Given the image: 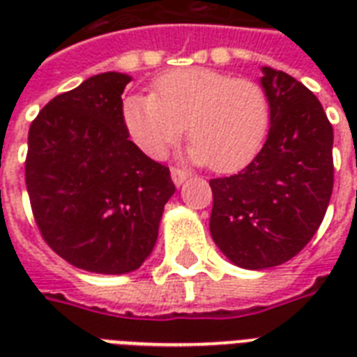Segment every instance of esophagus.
Segmentation results:
<instances>
[{
  "mask_svg": "<svg viewBox=\"0 0 357 357\" xmlns=\"http://www.w3.org/2000/svg\"><path fill=\"white\" fill-rule=\"evenodd\" d=\"M170 174H172V181L176 185H181L185 181V179L189 178V172L185 170V168H179V167H172L170 168Z\"/></svg>",
  "mask_w": 357,
  "mask_h": 357,
  "instance_id": "esophagus-1",
  "label": "esophagus"
}]
</instances>
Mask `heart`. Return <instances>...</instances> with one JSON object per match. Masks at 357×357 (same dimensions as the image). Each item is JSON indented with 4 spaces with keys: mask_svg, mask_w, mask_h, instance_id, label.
<instances>
[{
    "mask_svg": "<svg viewBox=\"0 0 357 357\" xmlns=\"http://www.w3.org/2000/svg\"><path fill=\"white\" fill-rule=\"evenodd\" d=\"M122 116L146 155H167L187 126L190 159L228 172L246 165L263 146L271 103L257 81L211 68H183L157 77L153 94L126 98Z\"/></svg>",
    "mask_w": 357,
    "mask_h": 357,
    "instance_id": "1",
    "label": "heart"
}]
</instances>
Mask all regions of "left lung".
<instances>
[{"label":"left lung","instance_id":"8db88e82","mask_svg":"<svg viewBox=\"0 0 357 357\" xmlns=\"http://www.w3.org/2000/svg\"><path fill=\"white\" fill-rule=\"evenodd\" d=\"M271 129L248 167L209 181L213 241L250 271L282 265L317 234L333 189V129L321 102L282 70L263 66Z\"/></svg>","mask_w":357,"mask_h":357}]
</instances>
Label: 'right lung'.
Wrapping results in <instances>:
<instances>
[{
	"label": "right lung",
	"instance_id": "obj_1",
	"mask_svg": "<svg viewBox=\"0 0 357 357\" xmlns=\"http://www.w3.org/2000/svg\"><path fill=\"white\" fill-rule=\"evenodd\" d=\"M131 77L105 72L63 92L33 120L25 185L47 246L96 274L137 271L155 246L170 170L129 140L122 92Z\"/></svg>",
	"mask_w": 357,
	"mask_h": 357
}]
</instances>
